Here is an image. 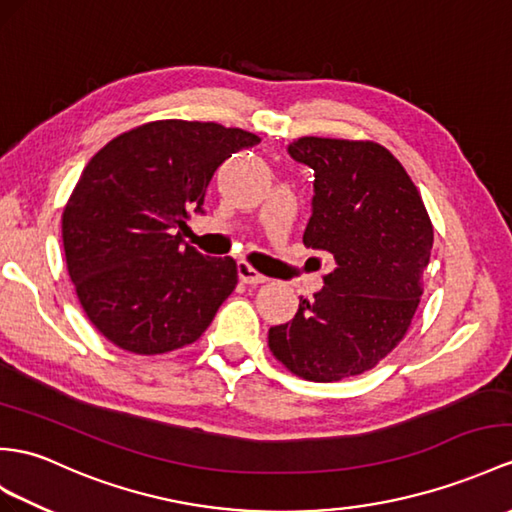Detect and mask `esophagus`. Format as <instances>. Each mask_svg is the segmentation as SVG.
Masks as SVG:
<instances>
[{"label":"esophagus","mask_w":512,"mask_h":512,"mask_svg":"<svg viewBox=\"0 0 512 512\" xmlns=\"http://www.w3.org/2000/svg\"><path fill=\"white\" fill-rule=\"evenodd\" d=\"M236 269H239V278L245 284H263V282H267V278L263 276V273H258L252 265L245 263V260H241V263L236 265Z\"/></svg>","instance_id":"esophagus-1"}]
</instances>
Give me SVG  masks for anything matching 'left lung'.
I'll use <instances>...</instances> for the list:
<instances>
[{
    "instance_id": "8db88e82",
    "label": "left lung",
    "mask_w": 512,
    "mask_h": 512,
    "mask_svg": "<svg viewBox=\"0 0 512 512\" xmlns=\"http://www.w3.org/2000/svg\"><path fill=\"white\" fill-rule=\"evenodd\" d=\"M315 171L304 245L332 269L293 321L269 328V350L295 376L334 382L376 367L404 334L421 299L434 230L413 180L371 141L304 136L289 145Z\"/></svg>"
}]
</instances>
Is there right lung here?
I'll list each match as a JSON object with an SVG mask.
<instances>
[{"label":"right lung","mask_w":512,"mask_h":512,"mask_svg":"<svg viewBox=\"0 0 512 512\" xmlns=\"http://www.w3.org/2000/svg\"><path fill=\"white\" fill-rule=\"evenodd\" d=\"M260 139L219 123L165 119L119 134L84 167L62 213L71 282L110 343L165 354L197 341L234 291V258L184 243L217 167Z\"/></svg>","instance_id":"obj_1"}]
</instances>
